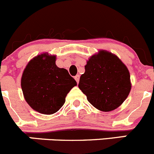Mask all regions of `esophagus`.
<instances>
[{"instance_id":"obj_1","label":"esophagus","mask_w":154,"mask_h":154,"mask_svg":"<svg viewBox=\"0 0 154 154\" xmlns=\"http://www.w3.org/2000/svg\"><path fill=\"white\" fill-rule=\"evenodd\" d=\"M74 78H75V81H76V82H77V83H79V78H80V75H76Z\"/></svg>"}]
</instances>
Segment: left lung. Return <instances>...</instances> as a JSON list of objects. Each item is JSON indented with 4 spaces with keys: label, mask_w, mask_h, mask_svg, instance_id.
I'll return each mask as SVG.
<instances>
[{
    "label": "left lung",
    "mask_w": 154,
    "mask_h": 154,
    "mask_svg": "<svg viewBox=\"0 0 154 154\" xmlns=\"http://www.w3.org/2000/svg\"><path fill=\"white\" fill-rule=\"evenodd\" d=\"M85 69L79 88L96 109L111 112L125 101L132 86L130 75L115 54L100 50L90 57Z\"/></svg>",
    "instance_id": "1"
}]
</instances>
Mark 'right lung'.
<instances>
[{
  "label": "right lung",
  "mask_w": 154,
  "mask_h": 154,
  "mask_svg": "<svg viewBox=\"0 0 154 154\" xmlns=\"http://www.w3.org/2000/svg\"><path fill=\"white\" fill-rule=\"evenodd\" d=\"M56 56L43 53L26 66L21 80L27 104L43 115L57 112L65 103L68 93L77 83L63 68L55 64Z\"/></svg>",
  "instance_id": "1"
}]
</instances>
